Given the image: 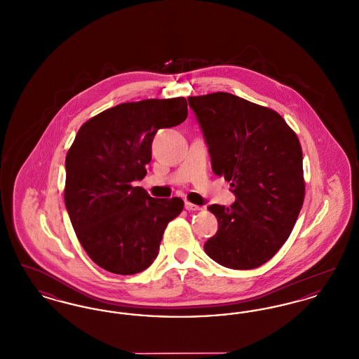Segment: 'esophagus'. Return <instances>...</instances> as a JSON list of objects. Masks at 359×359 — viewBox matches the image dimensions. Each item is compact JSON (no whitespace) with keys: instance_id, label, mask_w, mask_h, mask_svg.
Wrapping results in <instances>:
<instances>
[{"instance_id":"1","label":"esophagus","mask_w":359,"mask_h":359,"mask_svg":"<svg viewBox=\"0 0 359 359\" xmlns=\"http://www.w3.org/2000/svg\"><path fill=\"white\" fill-rule=\"evenodd\" d=\"M186 210L188 211H199V210H202V207H199V205H192V203H189V202H186Z\"/></svg>"}]
</instances>
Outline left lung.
I'll use <instances>...</instances> for the list:
<instances>
[{"label": "left lung", "instance_id": "left-lung-1", "mask_svg": "<svg viewBox=\"0 0 359 359\" xmlns=\"http://www.w3.org/2000/svg\"><path fill=\"white\" fill-rule=\"evenodd\" d=\"M202 128L212 172L230 182L236 202L211 205L218 231L207 256L230 269L268 262L290 237L304 202L300 141L272 109L230 93L189 97Z\"/></svg>", "mask_w": 359, "mask_h": 359}]
</instances>
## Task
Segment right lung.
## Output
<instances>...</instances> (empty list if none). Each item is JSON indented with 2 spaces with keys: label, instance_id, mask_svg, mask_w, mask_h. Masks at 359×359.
Returning <instances> with one entry per match:
<instances>
[{
  "label": "right lung",
  "instance_id": "obj_1",
  "mask_svg": "<svg viewBox=\"0 0 359 359\" xmlns=\"http://www.w3.org/2000/svg\"><path fill=\"white\" fill-rule=\"evenodd\" d=\"M187 101L144 100L86 121L66 156L65 203L87 256L104 271L136 274L152 265L167 224L184 207L156 199L133 182L152 160L158 129L187 118Z\"/></svg>",
  "mask_w": 359,
  "mask_h": 359
}]
</instances>
